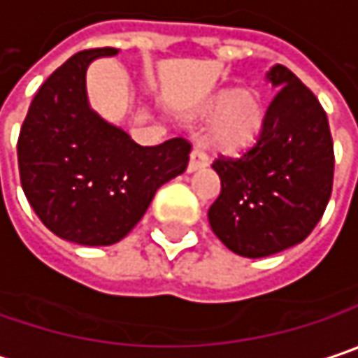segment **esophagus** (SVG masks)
<instances>
[{"instance_id":"obj_1","label":"esophagus","mask_w":358,"mask_h":358,"mask_svg":"<svg viewBox=\"0 0 358 358\" xmlns=\"http://www.w3.org/2000/svg\"><path fill=\"white\" fill-rule=\"evenodd\" d=\"M205 166H207V162H205L203 153H199V151H192V153H190V157H188V166H186V172H188V174H194V172L203 170Z\"/></svg>"}]
</instances>
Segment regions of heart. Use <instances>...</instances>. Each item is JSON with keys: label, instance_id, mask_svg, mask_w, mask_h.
Listing matches in <instances>:
<instances>
[{"label": "heart", "instance_id": "heart-1", "mask_svg": "<svg viewBox=\"0 0 358 358\" xmlns=\"http://www.w3.org/2000/svg\"><path fill=\"white\" fill-rule=\"evenodd\" d=\"M184 122L194 131L205 129L203 143L213 155L236 159L262 141L268 106L256 90L225 85L188 108Z\"/></svg>", "mask_w": 358, "mask_h": 358}]
</instances>
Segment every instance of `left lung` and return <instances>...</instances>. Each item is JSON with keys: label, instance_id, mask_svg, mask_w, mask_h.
<instances>
[{"label": "left lung", "instance_id": "1", "mask_svg": "<svg viewBox=\"0 0 358 358\" xmlns=\"http://www.w3.org/2000/svg\"><path fill=\"white\" fill-rule=\"evenodd\" d=\"M266 80L278 92L262 141L242 159L213 164L221 194L209 223L244 258L301 244L326 211L334 176L330 124L317 98L282 65H273Z\"/></svg>", "mask_w": 358, "mask_h": 358}]
</instances>
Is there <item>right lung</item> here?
Segmentation results:
<instances>
[{
  "instance_id": "1",
  "label": "right lung",
  "mask_w": 358,
  "mask_h": 358,
  "mask_svg": "<svg viewBox=\"0 0 358 358\" xmlns=\"http://www.w3.org/2000/svg\"><path fill=\"white\" fill-rule=\"evenodd\" d=\"M118 49L82 50L36 92L17 139L20 182L30 207L57 238L113 245L141 221L155 192L186 170L190 145H137L90 106L85 73Z\"/></svg>"
}]
</instances>
